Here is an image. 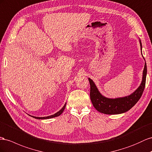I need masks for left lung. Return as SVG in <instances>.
<instances>
[{
  "label": "left lung",
  "instance_id": "obj_1",
  "mask_svg": "<svg viewBox=\"0 0 152 152\" xmlns=\"http://www.w3.org/2000/svg\"><path fill=\"white\" fill-rule=\"evenodd\" d=\"M140 42L141 50L142 44ZM147 73L146 63L142 73V80L139 88L131 95L122 98H108L101 95L94 82L89 78L90 84V98L92 104L98 112L105 114H118L128 111L140 99L144 91Z\"/></svg>",
  "mask_w": 152,
  "mask_h": 152
}]
</instances>
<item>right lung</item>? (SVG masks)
<instances>
[{"label":"right lung","mask_w":152,"mask_h":152,"mask_svg":"<svg viewBox=\"0 0 152 152\" xmlns=\"http://www.w3.org/2000/svg\"><path fill=\"white\" fill-rule=\"evenodd\" d=\"M65 107H66V104H64V105L63 107V108L59 110V111L55 113L54 114H53V115L49 116H47V117H36V116H31L33 117L36 119H38V120H45V119H50V118H54V117H57V116H59V115H61V114L63 113V112L64 111V110L65 109Z\"/></svg>","instance_id":"obj_1"}]
</instances>
